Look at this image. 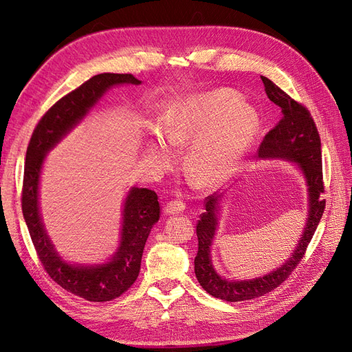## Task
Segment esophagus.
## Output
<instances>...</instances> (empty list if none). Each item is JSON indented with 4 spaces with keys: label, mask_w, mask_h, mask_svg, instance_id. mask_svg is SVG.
<instances>
[{
    "label": "esophagus",
    "mask_w": 352,
    "mask_h": 352,
    "mask_svg": "<svg viewBox=\"0 0 352 352\" xmlns=\"http://www.w3.org/2000/svg\"><path fill=\"white\" fill-rule=\"evenodd\" d=\"M186 210V203L181 200H173L166 203L165 206V213L168 214H179Z\"/></svg>",
    "instance_id": "1"
}]
</instances>
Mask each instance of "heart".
I'll list each match as a JSON object with an SVG mask.
<instances>
[{
    "label": "heart",
    "instance_id": "heart-1",
    "mask_svg": "<svg viewBox=\"0 0 352 352\" xmlns=\"http://www.w3.org/2000/svg\"><path fill=\"white\" fill-rule=\"evenodd\" d=\"M258 130V116L230 89H217L183 104L165 123V136L175 148H186V173L203 187L228 178ZM151 151L161 164L173 161V152L162 142H152Z\"/></svg>",
    "mask_w": 352,
    "mask_h": 352
}]
</instances>
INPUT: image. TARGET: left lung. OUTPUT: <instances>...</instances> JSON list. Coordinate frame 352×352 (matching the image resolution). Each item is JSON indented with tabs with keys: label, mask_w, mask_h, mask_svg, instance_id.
<instances>
[{
	"label": "left lung",
	"mask_w": 352,
	"mask_h": 352,
	"mask_svg": "<svg viewBox=\"0 0 352 352\" xmlns=\"http://www.w3.org/2000/svg\"><path fill=\"white\" fill-rule=\"evenodd\" d=\"M268 98L281 109L283 119L265 135L258 149L259 158H278L296 162L306 178L309 194V213L303 235L298 241L292 256L281 267L268 272L264 277L254 280H226L220 277L212 265L210 246L217 228V212L220 194L206 197V212L200 214L196 226L199 251L194 258V272L201 287L213 297L225 302H243L261 297L289 278L302 261L307 245L320 222L324 212V192L322 174L320 136L310 111L303 104L293 100L267 76H261Z\"/></svg>",
	"instance_id": "obj_1"
}]
</instances>
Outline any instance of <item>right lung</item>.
<instances>
[{"label": "right lung", "instance_id": "obj_1", "mask_svg": "<svg viewBox=\"0 0 352 352\" xmlns=\"http://www.w3.org/2000/svg\"><path fill=\"white\" fill-rule=\"evenodd\" d=\"M140 81L132 74H98L56 101L36 124L25 152L21 209L38 259L49 277L67 292L88 302H110L126 293L136 281L143 248L152 226L160 220L156 192L133 187L123 207L122 239L107 264H69L58 255L38 212V179L46 153L96 106L109 88Z\"/></svg>", "mask_w": 352, "mask_h": 352}]
</instances>
